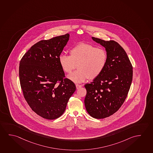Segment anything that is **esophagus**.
<instances>
[{"mask_svg": "<svg viewBox=\"0 0 153 153\" xmlns=\"http://www.w3.org/2000/svg\"><path fill=\"white\" fill-rule=\"evenodd\" d=\"M81 87H82V85H78V84H76V89H79V88H80Z\"/></svg>", "mask_w": 153, "mask_h": 153, "instance_id": "obj_1", "label": "esophagus"}]
</instances>
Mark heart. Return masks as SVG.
Segmentation results:
<instances>
[{
  "label": "heart",
  "mask_w": 153,
  "mask_h": 153,
  "mask_svg": "<svg viewBox=\"0 0 153 153\" xmlns=\"http://www.w3.org/2000/svg\"><path fill=\"white\" fill-rule=\"evenodd\" d=\"M69 53L70 56L61 54L58 62L63 71L67 73H70L77 64L78 70L68 75V78L74 82H83L89 78L92 80L97 78L106 66V51L92 44H77Z\"/></svg>",
  "instance_id": "heart-1"
}]
</instances>
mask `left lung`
<instances>
[{
    "label": "left lung",
    "instance_id": "left-lung-1",
    "mask_svg": "<svg viewBox=\"0 0 153 153\" xmlns=\"http://www.w3.org/2000/svg\"><path fill=\"white\" fill-rule=\"evenodd\" d=\"M92 39L104 47L108 58L101 74L85 85V107L91 117L104 119L117 112L123 104L131 86L133 68L126 52L117 42Z\"/></svg>",
    "mask_w": 153,
    "mask_h": 153
}]
</instances>
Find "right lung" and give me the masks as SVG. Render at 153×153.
<instances>
[{"instance_id": "add662e5", "label": "right lung", "mask_w": 153, "mask_h": 153, "mask_svg": "<svg viewBox=\"0 0 153 153\" xmlns=\"http://www.w3.org/2000/svg\"><path fill=\"white\" fill-rule=\"evenodd\" d=\"M69 36L67 33L39 41L20 61L19 82L25 100L44 119L61 117L76 90L75 84L65 78L58 62Z\"/></svg>"}]
</instances>
